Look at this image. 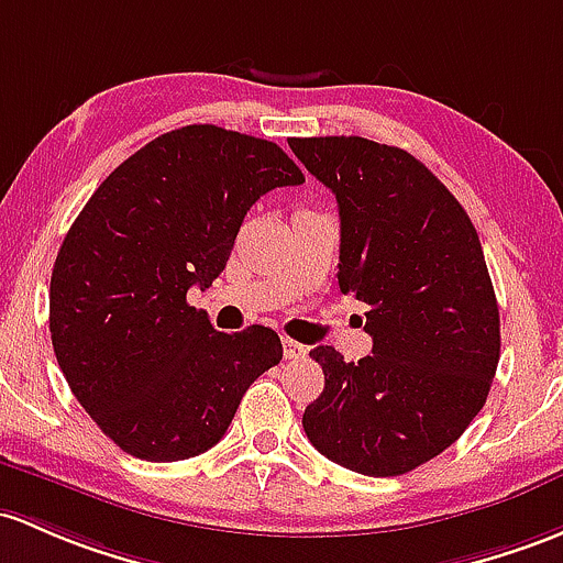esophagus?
<instances>
[{
    "mask_svg": "<svg viewBox=\"0 0 563 563\" xmlns=\"http://www.w3.org/2000/svg\"><path fill=\"white\" fill-rule=\"evenodd\" d=\"M306 354H308V346H303V343H298V341H289V338H284V356H287V360H303Z\"/></svg>",
    "mask_w": 563,
    "mask_h": 563,
    "instance_id": "obj_1",
    "label": "esophagus"
}]
</instances>
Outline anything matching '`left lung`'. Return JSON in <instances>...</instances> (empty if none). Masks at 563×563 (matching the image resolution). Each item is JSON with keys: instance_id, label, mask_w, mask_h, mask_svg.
<instances>
[{"instance_id": "1", "label": "left lung", "mask_w": 563, "mask_h": 563, "mask_svg": "<svg viewBox=\"0 0 563 563\" xmlns=\"http://www.w3.org/2000/svg\"><path fill=\"white\" fill-rule=\"evenodd\" d=\"M335 192L343 295L367 303L373 354L311 349L324 389L303 413L313 449L371 477L443 453L486 405L499 306L481 239L449 187L400 147L362 136L289 139Z\"/></svg>"}]
</instances>
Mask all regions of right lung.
I'll return each mask as SVG.
<instances>
[{
    "mask_svg": "<svg viewBox=\"0 0 563 563\" xmlns=\"http://www.w3.org/2000/svg\"><path fill=\"white\" fill-rule=\"evenodd\" d=\"M306 183L268 139L220 125L168 131L90 196L51 276V338L101 432L144 462L220 443L252 380L279 365L271 328L217 332L187 289L225 271L244 214Z\"/></svg>",
    "mask_w": 563,
    "mask_h": 563,
    "instance_id": "obj_1",
    "label": "right lung"
}]
</instances>
